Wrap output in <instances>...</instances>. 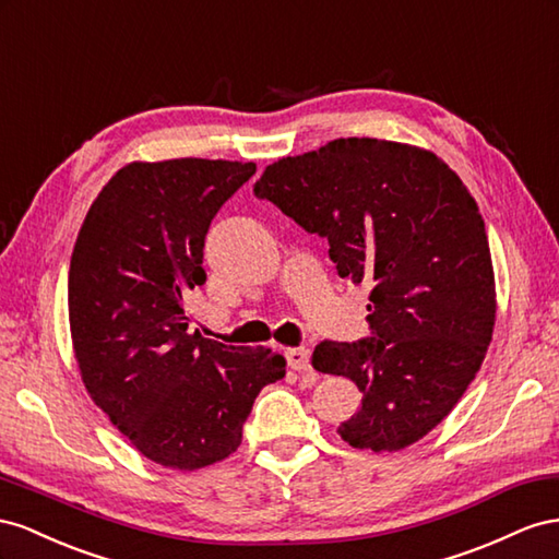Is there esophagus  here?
Wrapping results in <instances>:
<instances>
[{"instance_id": "1", "label": "esophagus", "mask_w": 559, "mask_h": 559, "mask_svg": "<svg viewBox=\"0 0 559 559\" xmlns=\"http://www.w3.org/2000/svg\"><path fill=\"white\" fill-rule=\"evenodd\" d=\"M285 360H288L290 370H307L309 368V350L307 348H288L285 350Z\"/></svg>"}]
</instances>
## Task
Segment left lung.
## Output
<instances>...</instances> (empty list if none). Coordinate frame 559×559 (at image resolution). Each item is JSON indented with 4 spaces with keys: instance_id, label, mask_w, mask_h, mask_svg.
<instances>
[{
    "instance_id": "1",
    "label": "left lung",
    "mask_w": 559,
    "mask_h": 559,
    "mask_svg": "<svg viewBox=\"0 0 559 559\" xmlns=\"http://www.w3.org/2000/svg\"><path fill=\"white\" fill-rule=\"evenodd\" d=\"M254 194L325 236L337 274L372 288L374 337L321 342L311 356L313 370L362 391L337 433L372 452L421 440L466 393L497 323L485 219L468 187L424 147L337 138L266 166Z\"/></svg>"
}]
</instances>
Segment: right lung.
<instances>
[{
    "label": "right lung",
    "instance_id": "obj_1",
    "mask_svg": "<svg viewBox=\"0 0 559 559\" xmlns=\"http://www.w3.org/2000/svg\"><path fill=\"white\" fill-rule=\"evenodd\" d=\"M254 164L131 162L79 229L68 281L72 348L91 401L133 448L173 471L234 454L254 397L285 377L264 346L189 332L185 297L205 283L211 219Z\"/></svg>",
    "mask_w": 559,
    "mask_h": 559
}]
</instances>
